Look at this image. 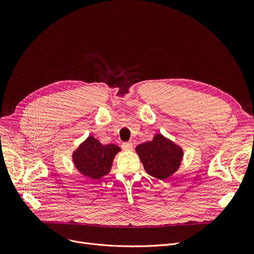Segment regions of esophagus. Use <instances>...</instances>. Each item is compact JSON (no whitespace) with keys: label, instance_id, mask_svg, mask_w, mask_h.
I'll list each match as a JSON object with an SVG mask.
<instances>
[{"label":"esophagus","instance_id":"esophagus-1","mask_svg":"<svg viewBox=\"0 0 254 254\" xmlns=\"http://www.w3.org/2000/svg\"><path fill=\"white\" fill-rule=\"evenodd\" d=\"M122 147L124 150H131L132 149V144L130 142H125L122 144Z\"/></svg>","mask_w":254,"mask_h":254}]
</instances>
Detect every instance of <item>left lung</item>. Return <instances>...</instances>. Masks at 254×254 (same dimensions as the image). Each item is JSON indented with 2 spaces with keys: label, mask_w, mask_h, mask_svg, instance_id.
Here are the masks:
<instances>
[{
  "label": "left lung",
  "mask_w": 254,
  "mask_h": 254,
  "mask_svg": "<svg viewBox=\"0 0 254 254\" xmlns=\"http://www.w3.org/2000/svg\"><path fill=\"white\" fill-rule=\"evenodd\" d=\"M145 171L154 178L165 180L180 167L183 151L178 145L163 135L157 134L152 141L138 145L136 147Z\"/></svg>",
  "instance_id": "1"
}]
</instances>
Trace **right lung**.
<instances>
[{
	"label": "right lung",
	"mask_w": 254,
	"mask_h": 254,
	"mask_svg": "<svg viewBox=\"0 0 254 254\" xmlns=\"http://www.w3.org/2000/svg\"><path fill=\"white\" fill-rule=\"evenodd\" d=\"M120 151L117 145H103L89 136L73 153V162L77 170L91 179H100L111 170L114 156Z\"/></svg>",
	"instance_id": "1"
}]
</instances>
